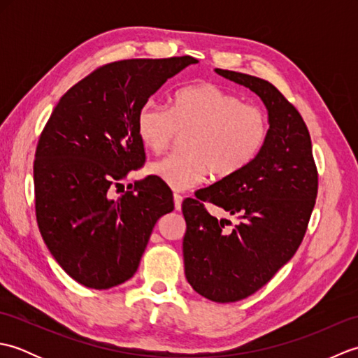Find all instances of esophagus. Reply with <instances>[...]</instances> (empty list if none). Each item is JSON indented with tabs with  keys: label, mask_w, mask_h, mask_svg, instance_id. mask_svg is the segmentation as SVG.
<instances>
[{
	"label": "esophagus",
	"mask_w": 358,
	"mask_h": 358,
	"mask_svg": "<svg viewBox=\"0 0 358 358\" xmlns=\"http://www.w3.org/2000/svg\"><path fill=\"white\" fill-rule=\"evenodd\" d=\"M181 203H183V196L180 194H173V204H175V209L180 210L181 209Z\"/></svg>",
	"instance_id": "34e87169"
}]
</instances>
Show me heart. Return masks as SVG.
Wrapping results in <instances>:
<instances>
[{
	"mask_svg": "<svg viewBox=\"0 0 358 358\" xmlns=\"http://www.w3.org/2000/svg\"><path fill=\"white\" fill-rule=\"evenodd\" d=\"M141 143L162 154L181 134L183 152H173L149 166V172L175 191L203 183L209 173L227 178L260 154L268 141L269 121L254 104L212 83L180 89L172 106L149 100L136 117Z\"/></svg>",
	"mask_w": 358,
	"mask_h": 358,
	"instance_id": "b5f03b06",
	"label": "heart"
}]
</instances>
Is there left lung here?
<instances>
[{
	"instance_id": "obj_1",
	"label": "left lung",
	"mask_w": 358,
	"mask_h": 358,
	"mask_svg": "<svg viewBox=\"0 0 358 358\" xmlns=\"http://www.w3.org/2000/svg\"><path fill=\"white\" fill-rule=\"evenodd\" d=\"M215 72L255 92L269 115L268 141L254 162L181 206L189 285L204 299L232 303L263 287L296 252L315 206L318 172L305 121L275 86L252 75ZM203 201L241 222L232 227L229 220H217Z\"/></svg>"
}]
</instances>
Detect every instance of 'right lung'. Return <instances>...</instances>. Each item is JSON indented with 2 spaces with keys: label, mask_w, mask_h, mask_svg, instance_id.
Here are the masks:
<instances>
[{
  "label": "right lung",
  "mask_w": 358,
  "mask_h": 358,
  "mask_svg": "<svg viewBox=\"0 0 358 358\" xmlns=\"http://www.w3.org/2000/svg\"><path fill=\"white\" fill-rule=\"evenodd\" d=\"M192 57L100 66L59 98L36 144L35 212L41 237L67 275L92 289L138 269L152 229L173 210L171 189L148 177L113 189L146 162L136 131L141 106Z\"/></svg>",
  "instance_id": "right-lung-1"
}]
</instances>
